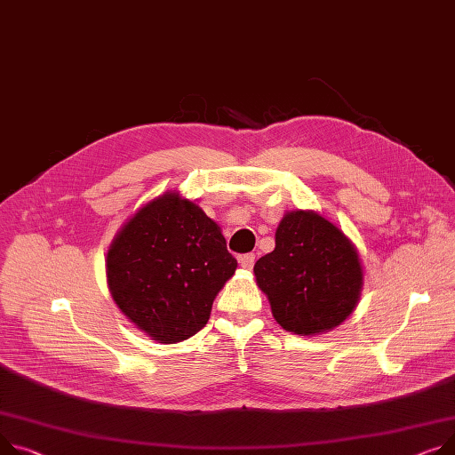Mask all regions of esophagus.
I'll return each instance as SVG.
<instances>
[{"instance_id":"obj_1","label":"esophagus","mask_w":455,"mask_h":455,"mask_svg":"<svg viewBox=\"0 0 455 455\" xmlns=\"http://www.w3.org/2000/svg\"><path fill=\"white\" fill-rule=\"evenodd\" d=\"M254 261H256V256L251 252V254H243V256H239V265L243 267V268H247V270H251L252 267H254Z\"/></svg>"}]
</instances>
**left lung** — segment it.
Segmentation results:
<instances>
[{
    "label": "left lung",
    "mask_w": 455,
    "mask_h": 455,
    "mask_svg": "<svg viewBox=\"0 0 455 455\" xmlns=\"http://www.w3.org/2000/svg\"><path fill=\"white\" fill-rule=\"evenodd\" d=\"M272 316L289 332L318 335L340 325L356 307L364 272L346 234L316 212H287L276 247L254 265Z\"/></svg>",
    "instance_id": "8db88e82"
}]
</instances>
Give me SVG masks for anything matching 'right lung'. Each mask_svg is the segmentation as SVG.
I'll return each instance as SVG.
<instances>
[{
  "instance_id": "obj_1",
  "label": "right lung",
  "mask_w": 455,
  "mask_h": 455,
  "mask_svg": "<svg viewBox=\"0 0 455 455\" xmlns=\"http://www.w3.org/2000/svg\"><path fill=\"white\" fill-rule=\"evenodd\" d=\"M235 267L218 223L177 192L137 210L106 258L115 304L161 344L183 342L204 327Z\"/></svg>"
}]
</instances>
